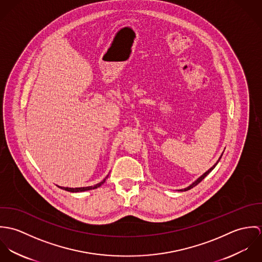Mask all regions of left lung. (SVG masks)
Wrapping results in <instances>:
<instances>
[{
	"mask_svg": "<svg viewBox=\"0 0 262 262\" xmlns=\"http://www.w3.org/2000/svg\"><path fill=\"white\" fill-rule=\"evenodd\" d=\"M222 155H223V153H222ZM222 155L220 156V158L218 159V161H217V162H216V163H215V164H214V165H213V166H212V167H211L209 170H207V171H206V172H205L203 176H201V177H200V178H199V179H198L195 182H193V183H192L190 186H188V187H186V188H183V189H180V190H181V191H186V190H188V189H190V188H192V187H195L196 185H199V184H200V183H201V182H202V181H203V180H204V179H205V178H206V177H207V176H208V174H209V173H210V172H211V171H212L214 168H215V166H216V165L218 164V162L220 161V159H221Z\"/></svg>",
	"mask_w": 262,
	"mask_h": 262,
	"instance_id": "8db88e82",
	"label": "left lung"
}]
</instances>
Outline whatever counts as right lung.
Here are the masks:
<instances>
[{"label":"right lung","mask_w":262,"mask_h":262,"mask_svg":"<svg viewBox=\"0 0 262 262\" xmlns=\"http://www.w3.org/2000/svg\"><path fill=\"white\" fill-rule=\"evenodd\" d=\"M108 177L109 176H107L101 183H99V184H97V185H95V186H91V187H59V186H57V187H59V188H61V189H64V190H68V191H71V192H79V191H84V190H90V189H95V188H97V187H101L105 182H106V180L108 179Z\"/></svg>","instance_id":"obj_1"}]
</instances>
